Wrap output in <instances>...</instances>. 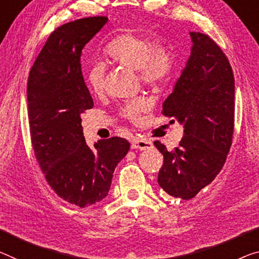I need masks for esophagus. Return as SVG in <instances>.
Segmentation results:
<instances>
[{
	"instance_id": "34e87169",
	"label": "esophagus",
	"mask_w": 259,
	"mask_h": 259,
	"mask_svg": "<svg viewBox=\"0 0 259 259\" xmlns=\"http://www.w3.org/2000/svg\"><path fill=\"white\" fill-rule=\"evenodd\" d=\"M153 147V143L148 141V140H145V139H134L133 142H132V148L133 149H140V150H147V149H150Z\"/></svg>"
}]
</instances>
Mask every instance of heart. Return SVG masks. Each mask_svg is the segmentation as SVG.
<instances>
[{
  "mask_svg": "<svg viewBox=\"0 0 259 259\" xmlns=\"http://www.w3.org/2000/svg\"><path fill=\"white\" fill-rule=\"evenodd\" d=\"M104 54L119 66L138 70L143 84L158 90L166 84L174 70V54L168 44L135 30L117 35L104 49ZM87 84L94 94L105 89V68L102 63H94L87 71ZM148 107L145 98L138 97L121 107L120 114L132 121H138Z\"/></svg>",
  "mask_w": 259,
  "mask_h": 259,
  "instance_id": "heart-1",
  "label": "heart"
}]
</instances>
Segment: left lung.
Returning <instances> with one entry per match:
<instances>
[{"label":"left lung","mask_w":259,"mask_h":259,"mask_svg":"<svg viewBox=\"0 0 259 259\" xmlns=\"http://www.w3.org/2000/svg\"><path fill=\"white\" fill-rule=\"evenodd\" d=\"M191 55L162 114L184 125L180 146L163 155L158 185L175 198L189 200L214 181L224 166L234 134L235 83L232 66L207 34L190 32Z\"/></svg>","instance_id":"8db88e82"}]
</instances>
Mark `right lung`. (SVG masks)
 <instances>
[{
    "label": "right lung",
    "instance_id": "obj_1",
    "mask_svg": "<svg viewBox=\"0 0 259 259\" xmlns=\"http://www.w3.org/2000/svg\"><path fill=\"white\" fill-rule=\"evenodd\" d=\"M107 22L76 19L55 29L35 59L27 81L31 142L46 182L59 197L84 208L109 193L114 169L130 142L113 137L93 148L83 137L82 113L93 97L81 69L82 50Z\"/></svg>",
    "mask_w": 259,
    "mask_h": 259
}]
</instances>
